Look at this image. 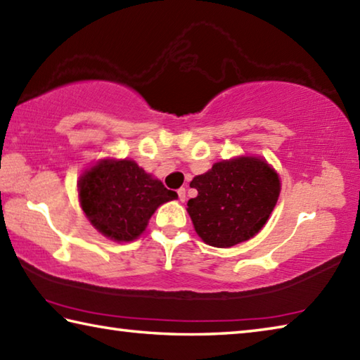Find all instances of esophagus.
<instances>
[{
	"label": "esophagus",
	"instance_id": "esophagus-1",
	"mask_svg": "<svg viewBox=\"0 0 360 360\" xmlns=\"http://www.w3.org/2000/svg\"><path fill=\"white\" fill-rule=\"evenodd\" d=\"M178 195H179V200H181V201H186V188H184V187L179 188Z\"/></svg>",
	"mask_w": 360,
	"mask_h": 360
}]
</instances>
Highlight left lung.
<instances>
[{"instance_id": "1", "label": "left lung", "mask_w": 360, "mask_h": 360, "mask_svg": "<svg viewBox=\"0 0 360 360\" xmlns=\"http://www.w3.org/2000/svg\"><path fill=\"white\" fill-rule=\"evenodd\" d=\"M191 187L198 191L187 202L195 231L206 244L219 248L253 238L280 195L276 169L250 155L214 163L207 173L195 176Z\"/></svg>"}]
</instances>
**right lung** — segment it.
Returning <instances> with one entry per match:
<instances>
[{
	"label": "right lung",
	"instance_id": "add662e5",
	"mask_svg": "<svg viewBox=\"0 0 360 360\" xmlns=\"http://www.w3.org/2000/svg\"><path fill=\"white\" fill-rule=\"evenodd\" d=\"M78 198L97 231L116 243H130L146 230L155 209L178 193L134 160L102 159L80 176Z\"/></svg>",
	"mask_w": 360,
	"mask_h": 360
}]
</instances>
